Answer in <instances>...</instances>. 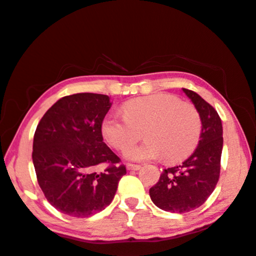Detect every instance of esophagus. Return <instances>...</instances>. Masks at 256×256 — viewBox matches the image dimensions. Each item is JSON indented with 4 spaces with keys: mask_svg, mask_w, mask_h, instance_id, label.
<instances>
[{
    "mask_svg": "<svg viewBox=\"0 0 256 256\" xmlns=\"http://www.w3.org/2000/svg\"><path fill=\"white\" fill-rule=\"evenodd\" d=\"M126 168H128V171H137V170L140 168V166L134 165V164H128V165H126Z\"/></svg>",
    "mask_w": 256,
    "mask_h": 256,
    "instance_id": "1",
    "label": "esophagus"
}]
</instances>
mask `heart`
Masks as SVG:
<instances>
[{
  "label": "heart",
  "mask_w": 256,
  "mask_h": 256,
  "mask_svg": "<svg viewBox=\"0 0 256 256\" xmlns=\"http://www.w3.org/2000/svg\"><path fill=\"white\" fill-rule=\"evenodd\" d=\"M122 113L107 114L101 122V134L110 146L122 150L136 142L144 130L146 142L125 150V156L131 160L162 156L166 162H176L188 156L201 137L198 110L172 94L130 100L122 104Z\"/></svg>",
  "instance_id": "heart-1"
}]
</instances>
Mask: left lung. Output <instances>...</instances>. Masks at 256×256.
I'll return each mask as SVG.
<instances>
[{"label": "left lung", "mask_w": 256, "mask_h": 256, "mask_svg": "<svg viewBox=\"0 0 256 256\" xmlns=\"http://www.w3.org/2000/svg\"><path fill=\"white\" fill-rule=\"evenodd\" d=\"M202 120V132L195 152L180 165L164 170L149 190L152 201L171 213H186L207 201L220 176L222 125L219 114L201 96L183 89Z\"/></svg>", "instance_id": "obj_1"}]
</instances>
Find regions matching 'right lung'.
<instances>
[{
	"instance_id": "right-lung-1",
	"label": "right lung",
	"mask_w": 256,
	"mask_h": 256,
	"mask_svg": "<svg viewBox=\"0 0 256 256\" xmlns=\"http://www.w3.org/2000/svg\"><path fill=\"white\" fill-rule=\"evenodd\" d=\"M110 104L107 95L73 94L58 100L38 122L32 150L34 171L46 198L61 213L88 218L101 212L126 174L125 165L101 134Z\"/></svg>"
}]
</instances>
